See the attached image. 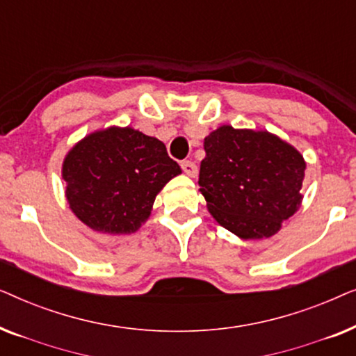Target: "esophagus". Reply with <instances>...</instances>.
<instances>
[{"label": "esophagus", "instance_id": "34e87169", "mask_svg": "<svg viewBox=\"0 0 356 356\" xmlns=\"http://www.w3.org/2000/svg\"><path fill=\"white\" fill-rule=\"evenodd\" d=\"M181 168H183V172L191 178H194L197 175V165L191 162V160H184V162L181 163Z\"/></svg>", "mask_w": 356, "mask_h": 356}]
</instances>
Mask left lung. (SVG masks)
<instances>
[{"mask_svg":"<svg viewBox=\"0 0 356 356\" xmlns=\"http://www.w3.org/2000/svg\"><path fill=\"white\" fill-rule=\"evenodd\" d=\"M204 150L199 191L228 232L269 238L298 211L306 162L279 136L223 124L204 139Z\"/></svg>","mask_w":356,"mask_h":356,"instance_id":"obj_1","label":"left lung"}]
</instances>
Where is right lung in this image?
Masks as SVG:
<instances>
[{
  "mask_svg": "<svg viewBox=\"0 0 356 356\" xmlns=\"http://www.w3.org/2000/svg\"><path fill=\"white\" fill-rule=\"evenodd\" d=\"M181 173L157 138L110 126L81 139L63 162L70 209L92 230L134 233L147 220L155 196Z\"/></svg>",
  "mask_w": 356,
  "mask_h": 356,
  "instance_id": "add662e5",
  "label": "right lung"
}]
</instances>
